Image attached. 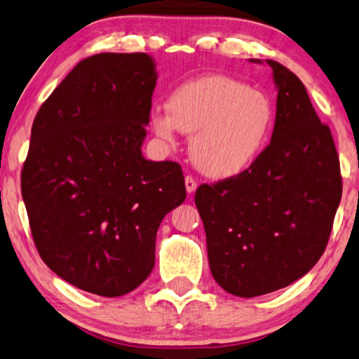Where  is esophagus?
<instances>
[{"mask_svg":"<svg viewBox=\"0 0 359 359\" xmlns=\"http://www.w3.org/2000/svg\"><path fill=\"white\" fill-rule=\"evenodd\" d=\"M185 189H187V194H194L196 190V180L191 177V175H187L185 177Z\"/></svg>","mask_w":359,"mask_h":359,"instance_id":"esophagus-1","label":"esophagus"}]
</instances>
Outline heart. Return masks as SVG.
I'll list each match as a JSON object with an SVG mask.
<instances>
[{
    "mask_svg": "<svg viewBox=\"0 0 359 359\" xmlns=\"http://www.w3.org/2000/svg\"><path fill=\"white\" fill-rule=\"evenodd\" d=\"M276 122L269 96L227 76H205L179 85L168 109L149 116L153 132L174 145L177 132L191 133L194 164L212 179L243 174L261 156Z\"/></svg>",
    "mask_w": 359,
    "mask_h": 359,
    "instance_id": "heart-1",
    "label": "heart"
}]
</instances>
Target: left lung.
<instances>
[{
    "instance_id": "obj_1",
    "label": "left lung",
    "mask_w": 359,
    "mask_h": 359,
    "mask_svg": "<svg viewBox=\"0 0 359 359\" xmlns=\"http://www.w3.org/2000/svg\"><path fill=\"white\" fill-rule=\"evenodd\" d=\"M266 62L277 88L271 143L243 174L195 194L214 280L242 298L279 290L313 269L341 198L330 128L320 124L302 80Z\"/></svg>"
}]
</instances>
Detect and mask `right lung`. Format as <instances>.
Here are the masks:
<instances>
[{"label": "right lung", "instance_id": "obj_1", "mask_svg": "<svg viewBox=\"0 0 359 359\" xmlns=\"http://www.w3.org/2000/svg\"><path fill=\"white\" fill-rule=\"evenodd\" d=\"M156 80L147 53L90 56L32 126L20 189L35 247L61 279L100 297L151 274L159 224L187 196L177 163L142 154Z\"/></svg>", "mask_w": 359, "mask_h": 359}]
</instances>
